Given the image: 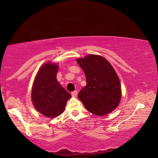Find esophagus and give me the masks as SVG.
<instances>
[{
  "label": "esophagus",
  "instance_id": "obj_1",
  "mask_svg": "<svg viewBox=\"0 0 158 158\" xmlns=\"http://www.w3.org/2000/svg\"><path fill=\"white\" fill-rule=\"evenodd\" d=\"M72 96H73V97H74V98H75V97H77V94H78V93H77V91H73V92H72Z\"/></svg>",
  "mask_w": 158,
  "mask_h": 158
}]
</instances>
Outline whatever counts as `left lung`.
Here are the masks:
<instances>
[{
	"instance_id": "1",
	"label": "left lung",
	"mask_w": 158,
	"mask_h": 158,
	"mask_svg": "<svg viewBox=\"0 0 158 158\" xmlns=\"http://www.w3.org/2000/svg\"><path fill=\"white\" fill-rule=\"evenodd\" d=\"M77 62L86 78L79 99L90 113L98 116L110 114L118 107L122 95L121 82L113 66L106 58L95 54L77 58Z\"/></svg>"
}]
</instances>
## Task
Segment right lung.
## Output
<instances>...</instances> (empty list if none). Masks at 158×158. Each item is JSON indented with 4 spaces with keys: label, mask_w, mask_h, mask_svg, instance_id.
I'll use <instances>...</instances> for the list:
<instances>
[{
    "label": "right lung",
    "mask_w": 158,
    "mask_h": 158,
    "mask_svg": "<svg viewBox=\"0 0 158 158\" xmlns=\"http://www.w3.org/2000/svg\"><path fill=\"white\" fill-rule=\"evenodd\" d=\"M58 65L44 63L35 77L32 86L31 100L34 107L44 116L56 118L65 110L72 95L57 81Z\"/></svg>",
    "instance_id": "add662e5"
}]
</instances>
